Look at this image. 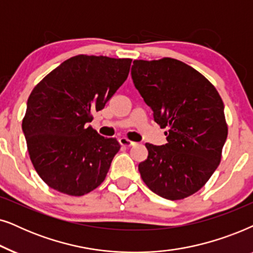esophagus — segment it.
Returning a JSON list of instances; mask_svg holds the SVG:
<instances>
[{
	"label": "esophagus",
	"instance_id": "1",
	"mask_svg": "<svg viewBox=\"0 0 253 253\" xmlns=\"http://www.w3.org/2000/svg\"><path fill=\"white\" fill-rule=\"evenodd\" d=\"M119 142L123 147H132V146H134V144H135V142H133V141L127 139V137H121V139L119 140Z\"/></svg>",
	"mask_w": 253,
	"mask_h": 253
}]
</instances>
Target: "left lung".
<instances>
[{
  "instance_id": "8db88e82",
  "label": "left lung",
  "mask_w": 253,
  "mask_h": 253,
  "mask_svg": "<svg viewBox=\"0 0 253 253\" xmlns=\"http://www.w3.org/2000/svg\"><path fill=\"white\" fill-rule=\"evenodd\" d=\"M134 85L154 112L168 143H146L148 157L139 164L154 193L180 200L207 183L221 162L228 135L224 106L215 86L179 60H134Z\"/></svg>"
}]
</instances>
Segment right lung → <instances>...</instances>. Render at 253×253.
<instances>
[{
    "mask_svg": "<svg viewBox=\"0 0 253 253\" xmlns=\"http://www.w3.org/2000/svg\"><path fill=\"white\" fill-rule=\"evenodd\" d=\"M130 63L132 59L80 54L33 87L22 128L30 160L50 188L81 197L105 179L120 144L86 124L123 85Z\"/></svg>",
    "mask_w": 253,
    "mask_h": 253,
    "instance_id": "add662e5",
    "label": "right lung"
}]
</instances>
